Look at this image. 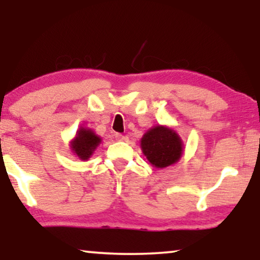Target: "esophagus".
Segmentation results:
<instances>
[{"instance_id":"1","label":"esophagus","mask_w":260,"mask_h":260,"mask_svg":"<svg viewBox=\"0 0 260 260\" xmlns=\"http://www.w3.org/2000/svg\"><path fill=\"white\" fill-rule=\"evenodd\" d=\"M115 137H116L117 141H123V140H124L123 135H122V134H118V133L115 134Z\"/></svg>"}]
</instances>
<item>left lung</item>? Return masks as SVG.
<instances>
[{
    "label": "left lung",
    "instance_id": "left-lung-1",
    "mask_svg": "<svg viewBox=\"0 0 260 260\" xmlns=\"http://www.w3.org/2000/svg\"><path fill=\"white\" fill-rule=\"evenodd\" d=\"M141 147L148 161L156 168H165L182 155V142L177 134L165 126H156L144 135Z\"/></svg>",
    "mask_w": 260,
    "mask_h": 260
}]
</instances>
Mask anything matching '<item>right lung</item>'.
<instances>
[{
	"mask_svg": "<svg viewBox=\"0 0 260 260\" xmlns=\"http://www.w3.org/2000/svg\"><path fill=\"white\" fill-rule=\"evenodd\" d=\"M101 143L99 138L94 133L87 129H80L78 131L76 140L72 142L73 151L81 159H87L94 151L97 145Z\"/></svg>",
	"mask_w": 260,
	"mask_h": 260,
	"instance_id": "right-lung-1",
	"label": "right lung"
}]
</instances>
